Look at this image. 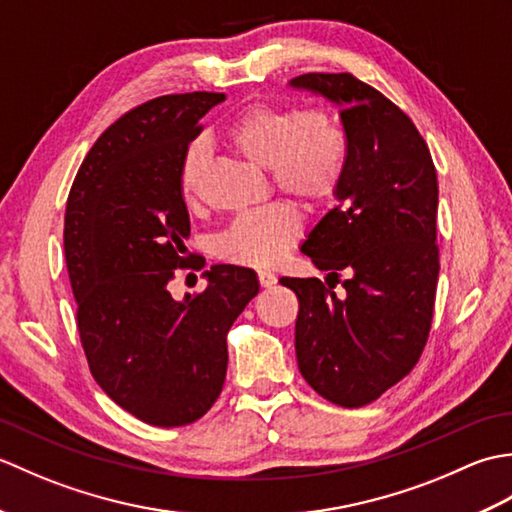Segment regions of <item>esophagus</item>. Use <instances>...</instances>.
<instances>
[{"label":"esophagus","instance_id":"34e87169","mask_svg":"<svg viewBox=\"0 0 512 512\" xmlns=\"http://www.w3.org/2000/svg\"><path fill=\"white\" fill-rule=\"evenodd\" d=\"M257 279H259V286H262V288H273L277 284V277L273 273H268V270H259Z\"/></svg>","mask_w":512,"mask_h":512}]
</instances>
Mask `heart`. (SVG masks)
I'll use <instances>...</instances> for the list:
<instances>
[{"label": "heart", "instance_id": "b5f03b06", "mask_svg": "<svg viewBox=\"0 0 512 512\" xmlns=\"http://www.w3.org/2000/svg\"><path fill=\"white\" fill-rule=\"evenodd\" d=\"M226 136L248 160L273 173L277 189L306 204H323L339 191L347 171V138L321 110L248 107L233 118ZM209 145L195 138L180 162V193L187 204L200 200ZM301 235V217L286 204L237 215L215 239V255L228 264L268 268Z\"/></svg>", "mask_w": 512, "mask_h": 512}]
</instances>
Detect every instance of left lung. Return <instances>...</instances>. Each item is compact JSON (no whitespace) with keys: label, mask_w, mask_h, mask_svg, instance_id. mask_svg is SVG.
<instances>
[{"label":"left lung","mask_w":512,"mask_h":512,"mask_svg":"<svg viewBox=\"0 0 512 512\" xmlns=\"http://www.w3.org/2000/svg\"><path fill=\"white\" fill-rule=\"evenodd\" d=\"M292 88L341 107L347 171L339 204L301 253L321 279L281 277L299 299L301 376L325 400L363 407L405 378L427 345L436 303L438 176L411 118L350 72H308ZM346 292L336 298L340 273Z\"/></svg>","instance_id":"left-lung-1"}]
</instances>
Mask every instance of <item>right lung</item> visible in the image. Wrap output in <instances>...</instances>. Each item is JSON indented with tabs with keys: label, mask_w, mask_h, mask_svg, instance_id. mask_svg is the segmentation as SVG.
Instances as JSON below:
<instances>
[{
	"label": "right lung",
	"mask_w": 512,
	"mask_h": 512,
	"mask_svg": "<svg viewBox=\"0 0 512 512\" xmlns=\"http://www.w3.org/2000/svg\"><path fill=\"white\" fill-rule=\"evenodd\" d=\"M224 94L189 92L125 112L88 151L65 204L63 248L90 372L116 405L154 427L200 420L226 378V334L259 292L250 268L217 264L198 295L169 281L189 268L180 193L184 149Z\"/></svg>",
	"instance_id": "add662e5"
}]
</instances>
